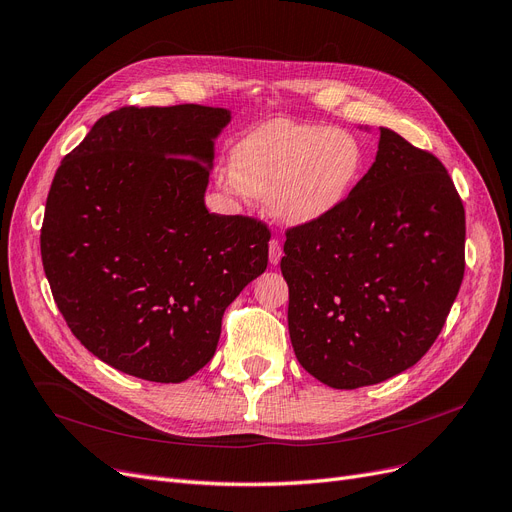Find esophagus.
Here are the masks:
<instances>
[{
	"label": "esophagus",
	"instance_id": "obj_1",
	"mask_svg": "<svg viewBox=\"0 0 512 512\" xmlns=\"http://www.w3.org/2000/svg\"><path fill=\"white\" fill-rule=\"evenodd\" d=\"M281 256H283L281 241L279 239H271L269 241V260H271V264H279Z\"/></svg>",
	"mask_w": 512,
	"mask_h": 512
}]
</instances>
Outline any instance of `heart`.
Instances as JSON below:
<instances>
[{
	"instance_id": "heart-1",
	"label": "heart",
	"mask_w": 512,
	"mask_h": 512,
	"mask_svg": "<svg viewBox=\"0 0 512 512\" xmlns=\"http://www.w3.org/2000/svg\"><path fill=\"white\" fill-rule=\"evenodd\" d=\"M357 136L323 124L273 119L245 134L231 153V187L269 199L288 224H306L336 210L363 172Z\"/></svg>"
}]
</instances>
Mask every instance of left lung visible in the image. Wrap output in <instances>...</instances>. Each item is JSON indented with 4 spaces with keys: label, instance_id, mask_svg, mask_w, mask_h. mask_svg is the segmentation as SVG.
<instances>
[{
    "label": "left lung",
    "instance_id": "8db88e82",
    "mask_svg": "<svg viewBox=\"0 0 512 512\" xmlns=\"http://www.w3.org/2000/svg\"><path fill=\"white\" fill-rule=\"evenodd\" d=\"M466 220L443 163L380 128L378 155L336 210L285 231L296 359L332 388L418 363L464 277Z\"/></svg>",
    "mask_w": 512,
    "mask_h": 512
}]
</instances>
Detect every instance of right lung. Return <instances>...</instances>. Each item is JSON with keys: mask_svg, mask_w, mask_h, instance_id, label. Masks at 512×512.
I'll return each instance as SVG.
<instances>
[{"mask_svg": "<svg viewBox=\"0 0 512 512\" xmlns=\"http://www.w3.org/2000/svg\"><path fill=\"white\" fill-rule=\"evenodd\" d=\"M229 119L121 107L54 174L39 237L50 290L73 336L119 372L191 378L214 357L227 306L267 269V222L203 203Z\"/></svg>", "mask_w": 512, "mask_h": 512, "instance_id": "add662e5", "label": "right lung"}]
</instances>
